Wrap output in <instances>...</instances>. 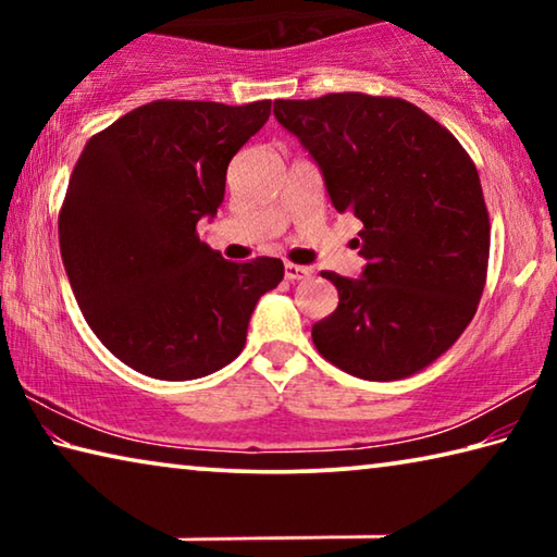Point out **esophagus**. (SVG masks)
<instances>
[{"instance_id":"obj_1","label":"esophagus","mask_w":557,"mask_h":557,"mask_svg":"<svg viewBox=\"0 0 557 557\" xmlns=\"http://www.w3.org/2000/svg\"><path fill=\"white\" fill-rule=\"evenodd\" d=\"M312 275H314V270L307 268V265H292V262H287V265H285V277H287L289 282H295V280H309Z\"/></svg>"}]
</instances>
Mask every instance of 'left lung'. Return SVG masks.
I'll return each mask as SVG.
<instances>
[{"instance_id":"8db88e82","label":"left lung","mask_w":557,"mask_h":557,"mask_svg":"<svg viewBox=\"0 0 557 557\" xmlns=\"http://www.w3.org/2000/svg\"><path fill=\"white\" fill-rule=\"evenodd\" d=\"M275 117L314 159L334 209L363 223L361 277L322 272L338 307L312 326L319 354L363 381L425 369L465 332L484 292L488 213L474 162L400 98L275 100Z\"/></svg>"}]
</instances>
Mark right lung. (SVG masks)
I'll return each mask as SVG.
<instances>
[{
  "label": "right lung",
  "instance_id": "1",
  "mask_svg": "<svg viewBox=\"0 0 557 557\" xmlns=\"http://www.w3.org/2000/svg\"><path fill=\"white\" fill-rule=\"evenodd\" d=\"M270 100H157L90 137L59 215L65 275L88 326L129 369L194 381L238 358L277 258L231 262L196 235Z\"/></svg>",
  "mask_w": 557,
  "mask_h": 557
}]
</instances>
